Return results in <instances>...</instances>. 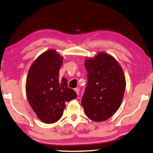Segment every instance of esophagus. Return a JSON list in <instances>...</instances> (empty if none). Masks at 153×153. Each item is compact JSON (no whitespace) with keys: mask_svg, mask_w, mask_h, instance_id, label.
I'll use <instances>...</instances> for the list:
<instances>
[{"mask_svg":"<svg viewBox=\"0 0 153 153\" xmlns=\"http://www.w3.org/2000/svg\"><path fill=\"white\" fill-rule=\"evenodd\" d=\"M75 91L76 92L77 94V95H79V87H77V88H75Z\"/></svg>","mask_w":153,"mask_h":153,"instance_id":"obj_1","label":"esophagus"}]
</instances>
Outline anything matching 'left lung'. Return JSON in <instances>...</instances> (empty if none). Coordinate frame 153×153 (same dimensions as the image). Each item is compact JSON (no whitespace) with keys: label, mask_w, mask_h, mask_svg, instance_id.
Instances as JSON below:
<instances>
[{"label":"left lung","mask_w":153,"mask_h":153,"mask_svg":"<svg viewBox=\"0 0 153 153\" xmlns=\"http://www.w3.org/2000/svg\"><path fill=\"white\" fill-rule=\"evenodd\" d=\"M88 82L81 100L85 114L95 121H105L120 108L126 82L123 70L110 55L100 53L85 61Z\"/></svg>","instance_id":"left-lung-1"}]
</instances>
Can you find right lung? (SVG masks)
Here are the masks:
<instances>
[{
	"instance_id": "right-lung-1",
	"label": "right lung",
	"mask_w": 153,
	"mask_h": 153,
	"mask_svg": "<svg viewBox=\"0 0 153 153\" xmlns=\"http://www.w3.org/2000/svg\"><path fill=\"white\" fill-rule=\"evenodd\" d=\"M62 57L56 51L48 50L39 56L29 70L26 84V95L31 107L46 123L59 120L65 102L77 97L68 87L67 79L59 78Z\"/></svg>"
}]
</instances>
